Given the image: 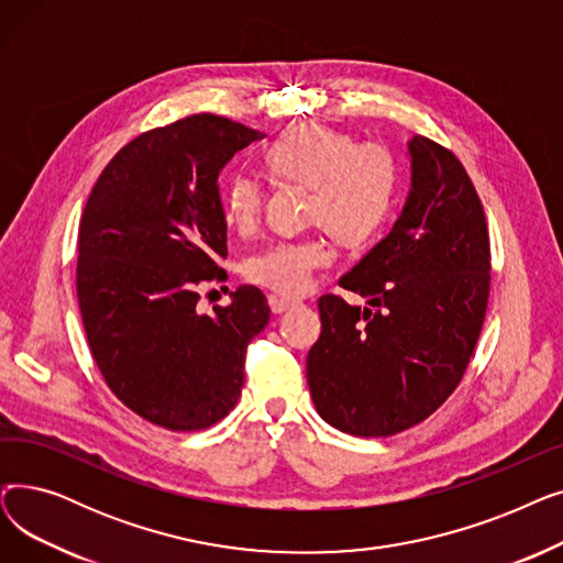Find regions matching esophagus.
I'll list each match as a JSON object with an SVG mask.
<instances>
[{
  "label": "esophagus",
  "instance_id": "1",
  "mask_svg": "<svg viewBox=\"0 0 563 563\" xmlns=\"http://www.w3.org/2000/svg\"><path fill=\"white\" fill-rule=\"evenodd\" d=\"M294 303H297V301L289 299V297H276V294H272V297H269V308H272L274 314H280V312L289 310Z\"/></svg>",
  "mask_w": 563,
  "mask_h": 563
}]
</instances>
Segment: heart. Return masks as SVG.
I'll list each match as a JSON object with an SVG mask.
<instances>
[{"label": "heart", "mask_w": 563, "mask_h": 563, "mask_svg": "<svg viewBox=\"0 0 563 563\" xmlns=\"http://www.w3.org/2000/svg\"><path fill=\"white\" fill-rule=\"evenodd\" d=\"M264 166L278 183L310 189L306 219L327 225L342 244L365 242L386 221L397 183L393 157L378 145H356L351 136L321 125H294L264 153ZM262 185L236 173L223 191V212L240 234L257 230ZM331 260L329 242L319 232L289 236L264 246L246 262V278L287 297L312 287L314 274Z\"/></svg>", "instance_id": "b5f03b06"}]
</instances>
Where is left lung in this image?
Returning <instances> with one entry per match:
<instances>
[{"label": "left lung", "instance_id": "left-lung-1", "mask_svg": "<svg viewBox=\"0 0 563 563\" xmlns=\"http://www.w3.org/2000/svg\"><path fill=\"white\" fill-rule=\"evenodd\" d=\"M406 151L410 187L393 230L340 278L367 306L321 297L306 365L321 420L361 438L418 424L454 393L488 303V228L463 164L420 134Z\"/></svg>", "mask_w": 563, "mask_h": 563}]
</instances>
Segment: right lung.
<instances>
[{"instance_id": "add662e5", "label": "right lung", "mask_w": 563, "mask_h": 563, "mask_svg": "<svg viewBox=\"0 0 563 563\" xmlns=\"http://www.w3.org/2000/svg\"><path fill=\"white\" fill-rule=\"evenodd\" d=\"M262 132L214 113L130 141L107 164L79 223L77 299L111 393L170 431L223 420L244 386L249 342L269 323L253 285L198 312L196 285L225 278L219 175Z\"/></svg>"}]
</instances>
